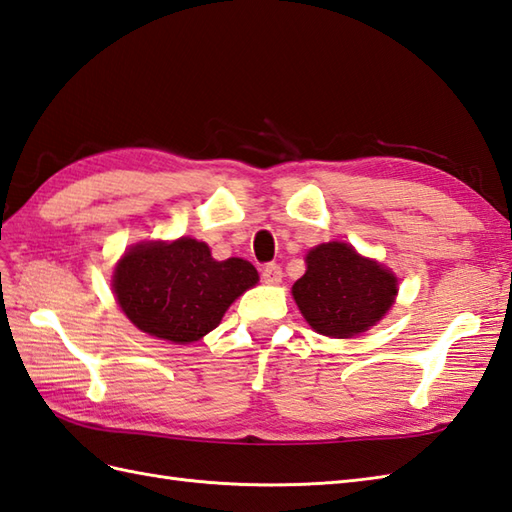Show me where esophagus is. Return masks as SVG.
<instances>
[{
  "label": "esophagus",
  "mask_w": 512,
  "mask_h": 512,
  "mask_svg": "<svg viewBox=\"0 0 512 512\" xmlns=\"http://www.w3.org/2000/svg\"><path fill=\"white\" fill-rule=\"evenodd\" d=\"M261 279L266 283H279L283 279V270L279 264H266L261 268Z\"/></svg>",
  "instance_id": "1"
}]
</instances>
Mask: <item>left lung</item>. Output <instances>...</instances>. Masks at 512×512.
I'll use <instances>...</instances> for the list:
<instances>
[{
	"mask_svg": "<svg viewBox=\"0 0 512 512\" xmlns=\"http://www.w3.org/2000/svg\"><path fill=\"white\" fill-rule=\"evenodd\" d=\"M305 261L307 270L292 285V294L318 334L351 338L373 327L395 301V275L349 244H320Z\"/></svg>",
	"mask_w": 512,
	"mask_h": 512,
	"instance_id": "8db88e82",
	"label": "left lung"
}]
</instances>
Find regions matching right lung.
<instances>
[{
  "mask_svg": "<svg viewBox=\"0 0 512 512\" xmlns=\"http://www.w3.org/2000/svg\"><path fill=\"white\" fill-rule=\"evenodd\" d=\"M257 279L251 261H216L205 242L181 237L130 248L115 268L113 290L141 331L185 344L216 329L229 305Z\"/></svg>",
  "mask_w": 512,
  "mask_h": 512,
  "instance_id": "1",
  "label": "right lung"
}]
</instances>
